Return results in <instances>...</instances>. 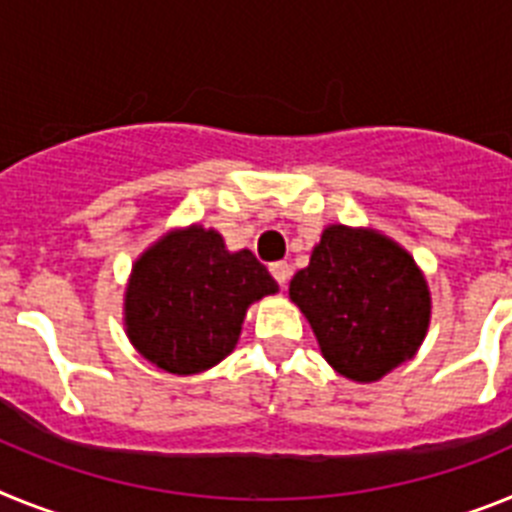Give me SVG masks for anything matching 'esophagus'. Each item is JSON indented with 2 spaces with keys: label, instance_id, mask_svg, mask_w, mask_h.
<instances>
[{
  "label": "esophagus",
  "instance_id": "1",
  "mask_svg": "<svg viewBox=\"0 0 512 512\" xmlns=\"http://www.w3.org/2000/svg\"><path fill=\"white\" fill-rule=\"evenodd\" d=\"M270 273H273V278L278 281V286H286L288 278H291V265H288V262H273V265H270Z\"/></svg>",
  "mask_w": 512,
  "mask_h": 512
}]
</instances>
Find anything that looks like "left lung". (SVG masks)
Returning <instances> with one entry per match:
<instances>
[{
    "label": "left lung",
    "instance_id": "8db88e82",
    "mask_svg": "<svg viewBox=\"0 0 512 512\" xmlns=\"http://www.w3.org/2000/svg\"><path fill=\"white\" fill-rule=\"evenodd\" d=\"M288 293L327 363L361 384L410 361L430 324L425 275L410 252L373 229L327 226Z\"/></svg>",
    "mask_w": 512,
    "mask_h": 512
}]
</instances>
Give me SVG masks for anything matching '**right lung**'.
I'll use <instances>...</instances> for the list:
<instances>
[{"mask_svg":"<svg viewBox=\"0 0 512 512\" xmlns=\"http://www.w3.org/2000/svg\"><path fill=\"white\" fill-rule=\"evenodd\" d=\"M278 291L250 250L229 252L219 231H167L133 262L126 335L157 368L193 376L234 350L250 304Z\"/></svg>","mask_w":512,"mask_h":512,"instance_id":"1","label":"right lung"}]
</instances>
